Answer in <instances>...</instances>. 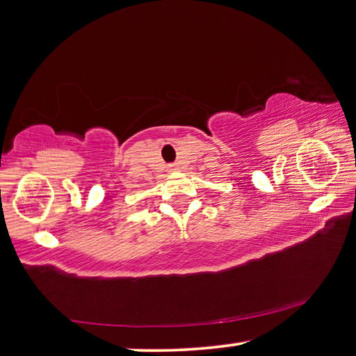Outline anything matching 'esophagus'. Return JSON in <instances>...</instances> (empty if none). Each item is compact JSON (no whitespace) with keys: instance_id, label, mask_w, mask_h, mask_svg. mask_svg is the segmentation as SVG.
Here are the masks:
<instances>
[{"instance_id":"1","label":"esophagus","mask_w":356,"mask_h":356,"mask_svg":"<svg viewBox=\"0 0 356 356\" xmlns=\"http://www.w3.org/2000/svg\"><path fill=\"white\" fill-rule=\"evenodd\" d=\"M168 170H170V172L178 170V165L177 164H168Z\"/></svg>"}]
</instances>
